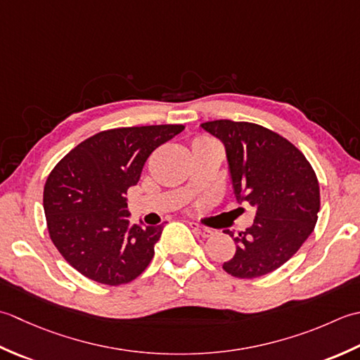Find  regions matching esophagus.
<instances>
[{
  "label": "esophagus",
  "instance_id": "34e87169",
  "mask_svg": "<svg viewBox=\"0 0 360 360\" xmlns=\"http://www.w3.org/2000/svg\"><path fill=\"white\" fill-rule=\"evenodd\" d=\"M189 226L193 229V231L197 234V236H202V238H210L212 236V230L210 229H205V226L195 224V222H189Z\"/></svg>",
  "mask_w": 360,
  "mask_h": 360
}]
</instances>
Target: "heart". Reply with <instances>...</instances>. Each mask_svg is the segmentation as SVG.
Here are the masks:
<instances>
[{
	"label": "heart",
	"mask_w": 360,
	"mask_h": 360,
	"mask_svg": "<svg viewBox=\"0 0 360 360\" xmlns=\"http://www.w3.org/2000/svg\"><path fill=\"white\" fill-rule=\"evenodd\" d=\"M197 141H208V139H205V138H199V139H195V143Z\"/></svg>",
	"instance_id": "obj_1"
}]
</instances>
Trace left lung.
<instances>
[{
    "label": "left lung",
    "instance_id": "1",
    "mask_svg": "<svg viewBox=\"0 0 360 360\" xmlns=\"http://www.w3.org/2000/svg\"><path fill=\"white\" fill-rule=\"evenodd\" d=\"M221 139L233 194L256 210L250 229L234 236L226 274L258 278L289 261L317 224L320 188L309 161L288 139L258 124L219 120L200 124Z\"/></svg>",
    "mask_w": 360,
    "mask_h": 360
}]
</instances>
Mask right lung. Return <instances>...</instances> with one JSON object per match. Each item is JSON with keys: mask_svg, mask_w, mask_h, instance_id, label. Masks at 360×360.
<instances>
[{"mask_svg": "<svg viewBox=\"0 0 360 360\" xmlns=\"http://www.w3.org/2000/svg\"><path fill=\"white\" fill-rule=\"evenodd\" d=\"M183 129L166 124L99 131L58 161L43 191V208L51 240L77 272L120 285L149 266L163 225H131L126 194L150 153Z\"/></svg>", "mask_w": 360, "mask_h": 360, "instance_id": "obj_1", "label": "right lung"}]
</instances>
